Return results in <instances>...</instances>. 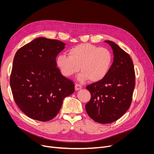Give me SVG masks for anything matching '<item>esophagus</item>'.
I'll list each match as a JSON object with an SVG mask.
<instances>
[{"instance_id":"esophagus-1","label":"esophagus","mask_w":154,"mask_h":154,"mask_svg":"<svg viewBox=\"0 0 154 154\" xmlns=\"http://www.w3.org/2000/svg\"><path fill=\"white\" fill-rule=\"evenodd\" d=\"M75 91H79L80 89V88H82V85H80L79 84H75Z\"/></svg>"}]
</instances>
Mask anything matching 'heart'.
<instances>
[{
    "label": "heart",
    "mask_w": 154,
    "mask_h": 154,
    "mask_svg": "<svg viewBox=\"0 0 154 154\" xmlns=\"http://www.w3.org/2000/svg\"><path fill=\"white\" fill-rule=\"evenodd\" d=\"M112 63V55L106 48L91 44H80L70 48L69 55H59L57 65L65 77H71L82 70L78 76L80 81L87 79L98 82L108 74Z\"/></svg>",
    "instance_id": "heart-1"
}]
</instances>
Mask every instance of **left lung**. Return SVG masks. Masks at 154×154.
<instances>
[{
  "label": "left lung",
  "mask_w": 154,
  "mask_h": 154,
  "mask_svg": "<svg viewBox=\"0 0 154 154\" xmlns=\"http://www.w3.org/2000/svg\"><path fill=\"white\" fill-rule=\"evenodd\" d=\"M105 42L112 48L114 62L106 77L86 87L91 98L85 105V110L95 122L110 124L120 119L130 107L135 76L130 55L116 43Z\"/></svg>",
  "instance_id": "8db88e82"
}]
</instances>
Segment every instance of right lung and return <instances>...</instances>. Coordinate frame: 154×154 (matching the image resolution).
<instances>
[{
	"label": "right lung",
	"mask_w": 154,
	"mask_h": 154,
	"mask_svg": "<svg viewBox=\"0 0 154 154\" xmlns=\"http://www.w3.org/2000/svg\"><path fill=\"white\" fill-rule=\"evenodd\" d=\"M65 45L58 40L38 37L20 48L14 56L10 77L13 97L32 119L52 120L63 99L75 91L72 80L57 67L56 57Z\"/></svg>",
	"instance_id": "add662e5"
}]
</instances>
